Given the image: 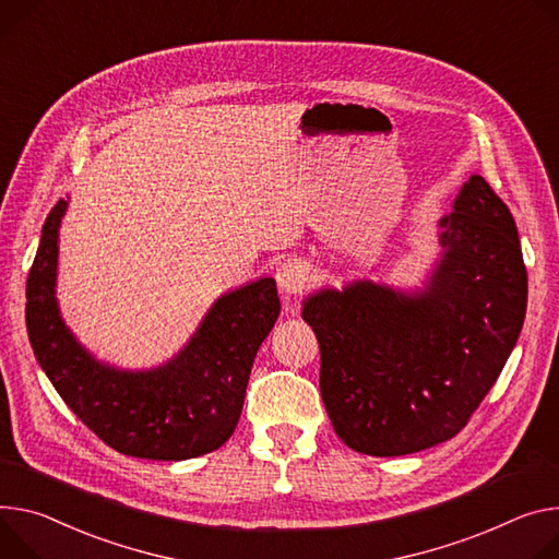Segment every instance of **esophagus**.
Masks as SVG:
<instances>
[{
    "instance_id": "esophagus-1",
    "label": "esophagus",
    "mask_w": 559,
    "mask_h": 559,
    "mask_svg": "<svg viewBox=\"0 0 559 559\" xmlns=\"http://www.w3.org/2000/svg\"><path fill=\"white\" fill-rule=\"evenodd\" d=\"M276 283L285 294H300L310 285V270L300 261H285L276 267Z\"/></svg>"
}]
</instances>
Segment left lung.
I'll return each instance as SVG.
<instances>
[{
  "mask_svg": "<svg viewBox=\"0 0 559 559\" xmlns=\"http://www.w3.org/2000/svg\"><path fill=\"white\" fill-rule=\"evenodd\" d=\"M439 227L443 251L424 289L357 281L302 302L325 411L357 452L399 456L452 439L520 338L528 278L509 207L471 176Z\"/></svg>",
  "mask_w": 559,
  "mask_h": 559,
  "instance_id": "left-lung-1",
  "label": "left lung"
}]
</instances>
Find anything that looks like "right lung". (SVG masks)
Wrapping results in <instances>:
<instances>
[{
  "instance_id": "1",
  "label": "right lung",
  "mask_w": 559,
  "mask_h": 559,
  "mask_svg": "<svg viewBox=\"0 0 559 559\" xmlns=\"http://www.w3.org/2000/svg\"><path fill=\"white\" fill-rule=\"evenodd\" d=\"M67 205L60 200L50 210L26 281V330L37 364L78 419L122 454L180 462L221 448L236 430L253 359L281 314L276 281L223 294L165 366L111 368L93 359L60 317L58 231Z\"/></svg>"
}]
</instances>
